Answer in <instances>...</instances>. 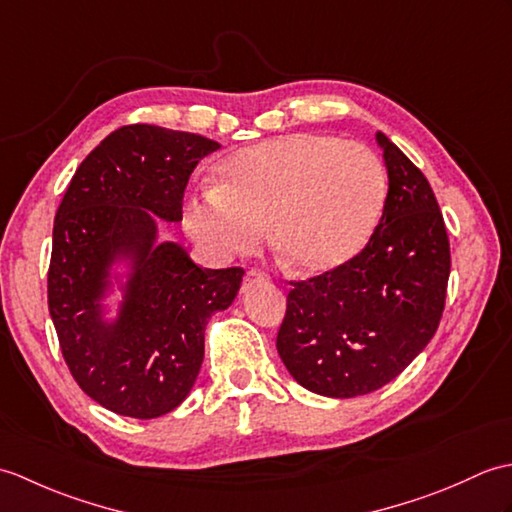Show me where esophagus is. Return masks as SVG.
Masks as SVG:
<instances>
[{"instance_id": "esophagus-1", "label": "esophagus", "mask_w": 512, "mask_h": 512, "mask_svg": "<svg viewBox=\"0 0 512 512\" xmlns=\"http://www.w3.org/2000/svg\"><path fill=\"white\" fill-rule=\"evenodd\" d=\"M268 277L262 273V270H255V268H250L248 273L244 275V279H242V292H246V290H250L253 286H257V284H264Z\"/></svg>"}]
</instances>
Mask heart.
Returning a JSON list of instances; mask_svg holds the SVG:
<instances>
[{
    "mask_svg": "<svg viewBox=\"0 0 512 512\" xmlns=\"http://www.w3.org/2000/svg\"><path fill=\"white\" fill-rule=\"evenodd\" d=\"M184 206L187 233L213 259L270 242L306 275H325L361 253L383 213L387 173L372 149L339 136L297 132L237 151Z\"/></svg>",
    "mask_w": 512,
    "mask_h": 512,
    "instance_id": "heart-1",
    "label": "heart"
}]
</instances>
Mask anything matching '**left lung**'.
<instances>
[{"label": "left lung", "mask_w": 512, "mask_h": 512, "mask_svg": "<svg viewBox=\"0 0 512 512\" xmlns=\"http://www.w3.org/2000/svg\"><path fill=\"white\" fill-rule=\"evenodd\" d=\"M389 189L367 246L341 268L292 281L277 352L314 394L354 398L394 380L436 334L451 273L447 226L422 171L376 134Z\"/></svg>", "instance_id": "obj_1"}]
</instances>
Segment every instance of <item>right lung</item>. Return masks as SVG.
I'll use <instances>...</instances> for the list:
<instances>
[{"mask_svg":"<svg viewBox=\"0 0 512 512\" xmlns=\"http://www.w3.org/2000/svg\"><path fill=\"white\" fill-rule=\"evenodd\" d=\"M215 149L198 134L125 125L81 162L54 217L48 308L65 365L121 416H165L189 396L206 323L242 284L244 268H200L180 244L158 242L157 217L182 220L189 176ZM116 263L128 275L107 322L102 299Z\"/></svg>","mask_w":512,"mask_h":512,"instance_id":"right-lung-1","label":"right lung"}]
</instances>
